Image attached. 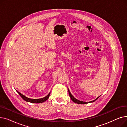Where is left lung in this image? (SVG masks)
<instances>
[{
	"label": "left lung",
	"mask_w": 127,
	"mask_h": 127,
	"mask_svg": "<svg viewBox=\"0 0 127 127\" xmlns=\"http://www.w3.org/2000/svg\"><path fill=\"white\" fill-rule=\"evenodd\" d=\"M68 92H69V96H70V98H71V100L74 102H75V103H78V104H86V103H90V102H94V101H95L96 100H97L99 98V97H99H98V98H97L95 100H93V101H90V102H84V101H80V100H78V99H77L76 98H75L74 96H73L72 95V94H71V93H70V91L69 90V89H68Z\"/></svg>",
	"instance_id": "left-lung-1"
}]
</instances>
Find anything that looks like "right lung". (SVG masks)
<instances>
[{
    "instance_id": "obj_1",
    "label": "right lung",
    "mask_w": 127,
    "mask_h": 127,
    "mask_svg": "<svg viewBox=\"0 0 127 127\" xmlns=\"http://www.w3.org/2000/svg\"><path fill=\"white\" fill-rule=\"evenodd\" d=\"M17 92L19 94V95L21 96V97L25 101H27V102H31V103H42L45 102V101H46L47 100L50 96V93H49V94L47 95L46 97L43 98H40V99H30L28 97H26L25 96H24V95H23L22 93H21L20 92H19L18 91H17L16 90Z\"/></svg>"
}]
</instances>
